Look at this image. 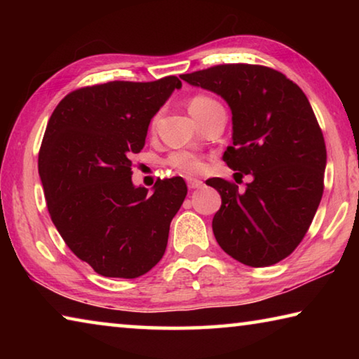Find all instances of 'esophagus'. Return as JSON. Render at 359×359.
<instances>
[{"label": "esophagus", "instance_id": "esophagus-1", "mask_svg": "<svg viewBox=\"0 0 359 359\" xmlns=\"http://www.w3.org/2000/svg\"><path fill=\"white\" fill-rule=\"evenodd\" d=\"M187 185H188V188H191V190H194V188H201L203 187V180L188 177L187 179Z\"/></svg>", "mask_w": 359, "mask_h": 359}]
</instances>
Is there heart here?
<instances>
[{
    "instance_id": "b5f03b06",
    "label": "heart",
    "mask_w": 359,
    "mask_h": 359,
    "mask_svg": "<svg viewBox=\"0 0 359 359\" xmlns=\"http://www.w3.org/2000/svg\"><path fill=\"white\" fill-rule=\"evenodd\" d=\"M217 104L218 102L209 98V96L196 95L194 98H191L190 104H188V109H190V114L193 115V117L196 118L203 112L208 111V109L214 107ZM168 163L174 169H177V171L184 172V174H198V172H201L204 168L203 158L196 154H193V151H188V150L172 151V154L168 158Z\"/></svg>"
}]
</instances>
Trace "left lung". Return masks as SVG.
<instances>
[{"label":"left lung","mask_w":359,"mask_h":359,"mask_svg":"<svg viewBox=\"0 0 359 359\" xmlns=\"http://www.w3.org/2000/svg\"><path fill=\"white\" fill-rule=\"evenodd\" d=\"M180 79L226 101L233 145L223 160L253 177L244 191L218 177L205 182L222 196L212 220L218 245L242 264L278 263L299 245L323 196L326 145L311 102L266 66L220 65Z\"/></svg>","instance_id":"left-lung-1"}]
</instances>
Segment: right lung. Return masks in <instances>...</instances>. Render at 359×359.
<instances>
[{
  "label": "right lung",
  "instance_id": "1",
  "mask_svg": "<svg viewBox=\"0 0 359 359\" xmlns=\"http://www.w3.org/2000/svg\"><path fill=\"white\" fill-rule=\"evenodd\" d=\"M180 87L168 76L79 88L48 120L38 160L48 214L71 252L101 276L136 278L165 255L185 180L158 179L149 194L133 184L131 155Z\"/></svg>",
  "mask_w": 359,
  "mask_h": 359
}]
</instances>
